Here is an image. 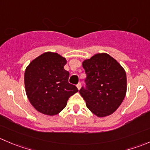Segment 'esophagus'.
<instances>
[{"label": "esophagus", "instance_id": "34e87169", "mask_svg": "<svg viewBox=\"0 0 150 150\" xmlns=\"http://www.w3.org/2000/svg\"><path fill=\"white\" fill-rule=\"evenodd\" d=\"M81 83L79 82L78 84H77V88H78V90H80V88H81Z\"/></svg>", "mask_w": 150, "mask_h": 150}]
</instances>
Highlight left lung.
Here are the masks:
<instances>
[{
    "instance_id": "obj_1",
    "label": "left lung",
    "mask_w": 150,
    "mask_h": 150,
    "mask_svg": "<svg viewBox=\"0 0 150 150\" xmlns=\"http://www.w3.org/2000/svg\"><path fill=\"white\" fill-rule=\"evenodd\" d=\"M86 87L79 92L87 108L98 117L112 114L122 103L127 91L124 68L110 55L97 53L83 62Z\"/></svg>"
}]
</instances>
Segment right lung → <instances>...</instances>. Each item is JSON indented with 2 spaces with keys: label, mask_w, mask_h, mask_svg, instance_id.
I'll use <instances>...</instances> for the list:
<instances>
[{
  "label": "right lung",
  "mask_w": 150,
  "mask_h": 150,
  "mask_svg": "<svg viewBox=\"0 0 150 150\" xmlns=\"http://www.w3.org/2000/svg\"><path fill=\"white\" fill-rule=\"evenodd\" d=\"M65 58L46 52L33 59L26 67L24 81L26 95L34 108L43 114L54 116L67 105L78 89L69 83V73L64 67Z\"/></svg>",
  "instance_id": "add662e5"
}]
</instances>
